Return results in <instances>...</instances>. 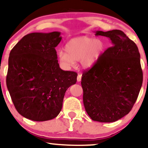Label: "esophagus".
<instances>
[{
    "label": "esophagus",
    "instance_id": "1",
    "mask_svg": "<svg viewBox=\"0 0 148 148\" xmlns=\"http://www.w3.org/2000/svg\"><path fill=\"white\" fill-rule=\"evenodd\" d=\"M77 80L78 82H81V80H82V75L81 74H78L77 77Z\"/></svg>",
    "mask_w": 148,
    "mask_h": 148
}]
</instances>
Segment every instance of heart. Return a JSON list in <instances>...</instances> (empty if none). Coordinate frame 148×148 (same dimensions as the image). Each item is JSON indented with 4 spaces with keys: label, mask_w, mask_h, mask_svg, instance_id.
Wrapping results in <instances>:
<instances>
[{
    "label": "heart",
    "mask_w": 148,
    "mask_h": 148,
    "mask_svg": "<svg viewBox=\"0 0 148 148\" xmlns=\"http://www.w3.org/2000/svg\"><path fill=\"white\" fill-rule=\"evenodd\" d=\"M105 42L100 38L79 36L66 43L64 51L58 53L60 64L66 68L72 67L75 61L79 60L84 69H90L97 64L105 50Z\"/></svg>",
    "instance_id": "obj_1"
}]
</instances>
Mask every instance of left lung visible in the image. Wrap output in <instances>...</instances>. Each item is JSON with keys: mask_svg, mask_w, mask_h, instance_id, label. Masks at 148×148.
Returning <instances> with one entry per match:
<instances>
[{"mask_svg": "<svg viewBox=\"0 0 148 148\" xmlns=\"http://www.w3.org/2000/svg\"><path fill=\"white\" fill-rule=\"evenodd\" d=\"M112 43L101 59L82 77L85 109L94 121L113 122L133 108L143 82L137 46L123 32L97 31Z\"/></svg>", "mask_w": 148, "mask_h": 148, "instance_id": "left-lung-1", "label": "left lung"}]
</instances>
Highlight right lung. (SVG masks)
I'll return each mask as SVG.
<instances>
[{
    "label": "right lung",
    "mask_w": 148,
    "mask_h": 148,
    "mask_svg": "<svg viewBox=\"0 0 148 148\" xmlns=\"http://www.w3.org/2000/svg\"><path fill=\"white\" fill-rule=\"evenodd\" d=\"M60 32H32L11 49L7 86L18 112L24 118L42 122L60 112L66 90L77 82V73L60 68L55 47Z\"/></svg>",
    "instance_id": "right-lung-1"
}]
</instances>
